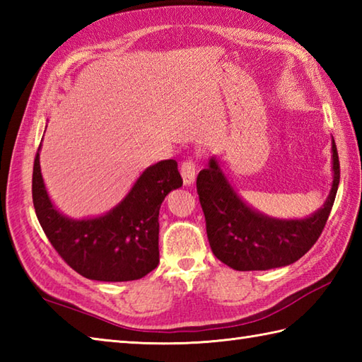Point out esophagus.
<instances>
[{
	"mask_svg": "<svg viewBox=\"0 0 362 362\" xmlns=\"http://www.w3.org/2000/svg\"><path fill=\"white\" fill-rule=\"evenodd\" d=\"M180 174L185 185H193L196 179V161L193 158H188L180 166Z\"/></svg>",
	"mask_w": 362,
	"mask_h": 362,
	"instance_id": "1",
	"label": "esophagus"
}]
</instances>
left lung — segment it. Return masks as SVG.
<instances>
[{"instance_id":"obj_1","label":"left lung","mask_w":362,"mask_h":362,"mask_svg":"<svg viewBox=\"0 0 362 362\" xmlns=\"http://www.w3.org/2000/svg\"><path fill=\"white\" fill-rule=\"evenodd\" d=\"M333 171L332 191L319 211L306 219L280 221L249 209L211 158L196 185L214 255L236 271H267L302 258L319 240L336 199L341 168L334 140Z\"/></svg>"}]
</instances>
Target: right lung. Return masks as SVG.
<instances>
[{
	"label": "right lung",
	"instance_id": "obj_1",
	"mask_svg": "<svg viewBox=\"0 0 362 362\" xmlns=\"http://www.w3.org/2000/svg\"><path fill=\"white\" fill-rule=\"evenodd\" d=\"M38 151L33 171L34 209L46 238L65 263L98 281L138 280L153 271L160 261V205L183 183L177 161L149 166L124 201L104 216L73 221L54 209L46 194Z\"/></svg>",
	"mask_w": 362,
	"mask_h": 362
}]
</instances>
